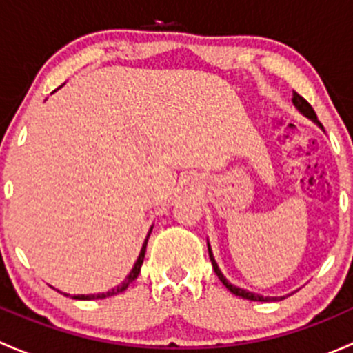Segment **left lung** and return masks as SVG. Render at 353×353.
Wrapping results in <instances>:
<instances>
[{"label":"left lung","instance_id":"1","mask_svg":"<svg viewBox=\"0 0 353 353\" xmlns=\"http://www.w3.org/2000/svg\"><path fill=\"white\" fill-rule=\"evenodd\" d=\"M292 102H294L295 109H297L299 112L302 114V116H305V117H307V119H311L312 123L318 124V126L323 130V124L318 121V116H316L314 109L311 108V104H309V102L305 101L304 97H301V95H299L297 92H294V97H292ZM206 244H208V254H210V259H212V265H213V270H215L216 276H219L220 282H222L223 285L229 288V290L232 292L234 295H237V297L248 299V301H258V302H272V301H282V299H285V295H282V297H265V295L254 294V292H249V290H245V288H241V287L234 285V283H230L229 280H227L225 276H223L222 270L219 268V265H216V261H215V258H213V252H212V248H210L208 241H206Z\"/></svg>","mask_w":353,"mask_h":353}]
</instances>
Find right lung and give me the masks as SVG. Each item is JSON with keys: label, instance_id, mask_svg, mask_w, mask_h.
<instances>
[{"label": "right lung", "instance_id": "obj_1", "mask_svg": "<svg viewBox=\"0 0 353 353\" xmlns=\"http://www.w3.org/2000/svg\"><path fill=\"white\" fill-rule=\"evenodd\" d=\"M152 229H154V225L150 227V230H148L147 237H145V243H143V245H141V251H140V254H138L137 261H134L133 268H131V272L128 273V276L123 280V283H121V285L110 288L109 292H99V294H87V295H85V294H78V295H73V299H78V301H95V299L112 297V295H117V294H121V292H123V290H126L128 285H130V283L133 282L134 279H137L138 273H140V270H141V265H143L145 251H147V243H148V237H150V234H152ZM58 292H61V290H58ZM61 294H63V292H61ZM65 295H68V294H65Z\"/></svg>", "mask_w": 353, "mask_h": 353}]
</instances>
